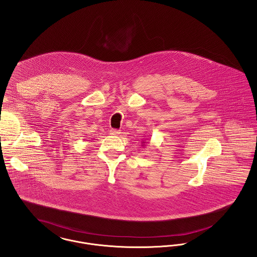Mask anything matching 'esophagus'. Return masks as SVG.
<instances>
[{"label":"esophagus","instance_id":"1","mask_svg":"<svg viewBox=\"0 0 257 257\" xmlns=\"http://www.w3.org/2000/svg\"><path fill=\"white\" fill-rule=\"evenodd\" d=\"M120 133V130H117V129H110V130H109V134H110V135L116 136V135H119Z\"/></svg>","mask_w":257,"mask_h":257}]
</instances>
